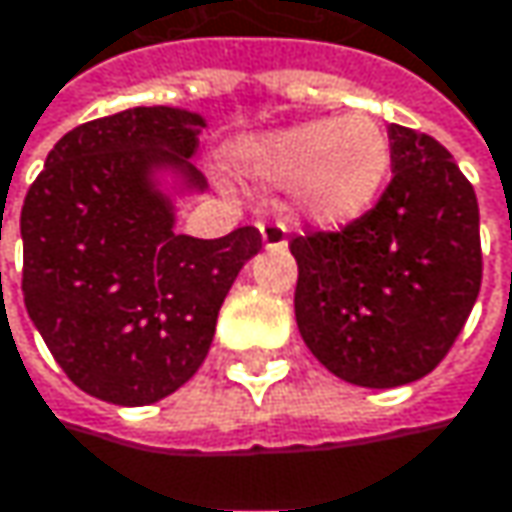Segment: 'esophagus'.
Instances as JSON below:
<instances>
[{"label": "esophagus", "instance_id": "obj_1", "mask_svg": "<svg viewBox=\"0 0 512 512\" xmlns=\"http://www.w3.org/2000/svg\"><path fill=\"white\" fill-rule=\"evenodd\" d=\"M260 240L266 249H284L287 246V222H281V219L260 222Z\"/></svg>", "mask_w": 512, "mask_h": 512}]
</instances>
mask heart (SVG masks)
<instances>
[{
    "label": "heart",
    "mask_w": 512,
    "mask_h": 512,
    "mask_svg": "<svg viewBox=\"0 0 512 512\" xmlns=\"http://www.w3.org/2000/svg\"><path fill=\"white\" fill-rule=\"evenodd\" d=\"M237 166L275 187H302L304 205L325 225H346L375 208L390 172L393 143L369 114L307 119L249 137L234 149Z\"/></svg>",
    "instance_id": "b5f03b06"
}]
</instances>
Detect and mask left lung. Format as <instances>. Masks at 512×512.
Wrapping results in <instances>:
<instances>
[{"label":"left lung","instance_id":"1","mask_svg":"<svg viewBox=\"0 0 512 512\" xmlns=\"http://www.w3.org/2000/svg\"><path fill=\"white\" fill-rule=\"evenodd\" d=\"M393 178L337 231L290 240L296 322L337 378L390 390L425 378L460 337L481 290V216L469 178L431 134L390 125Z\"/></svg>","mask_w":512,"mask_h":512}]
</instances>
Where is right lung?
<instances>
[{"label": "right lung", "mask_w": 512, "mask_h": 512, "mask_svg": "<svg viewBox=\"0 0 512 512\" xmlns=\"http://www.w3.org/2000/svg\"><path fill=\"white\" fill-rule=\"evenodd\" d=\"M205 122L175 108H128L67 131L20 213L23 299L78 390L140 407L184 387L210 349L237 272L263 246L255 225L219 240L172 231L149 172L181 166Z\"/></svg>", "instance_id": "1"}]
</instances>
